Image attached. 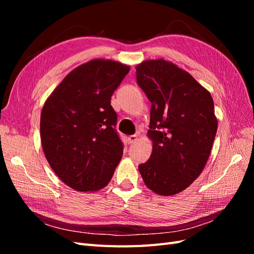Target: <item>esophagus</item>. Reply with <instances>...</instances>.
Listing matches in <instances>:
<instances>
[{
    "instance_id": "34e87169",
    "label": "esophagus",
    "mask_w": 254,
    "mask_h": 254,
    "mask_svg": "<svg viewBox=\"0 0 254 254\" xmlns=\"http://www.w3.org/2000/svg\"><path fill=\"white\" fill-rule=\"evenodd\" d=\"M137 136H139L137 134L129 135V136H128V143H129V144H133V143L137 140Z\"/></svg>"
}]
</instances>
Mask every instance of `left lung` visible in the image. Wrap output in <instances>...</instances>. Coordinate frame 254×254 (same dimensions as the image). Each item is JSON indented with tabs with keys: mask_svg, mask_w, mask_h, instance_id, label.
I'll use <instances>...</instances> for the list:
<instances>
[{
	"mask_svg": "<svg viewBox=\"0 0 254 254\" xmlns=\"http://www.w3.org/2000/svg\"><path fill=\"white\" fill-rule=\"evenodd\" d=\"M136 83L151 103L149 160L144 183L163 196L180 193L201 174L217 131L213 98L187 71L164 59L136 66Z\"/></svg>",
	"mask_w": 254,
	"mask_h": 254,
	"instance_id": "8db88e82",
	"label": "left lung"
}]
</instances>
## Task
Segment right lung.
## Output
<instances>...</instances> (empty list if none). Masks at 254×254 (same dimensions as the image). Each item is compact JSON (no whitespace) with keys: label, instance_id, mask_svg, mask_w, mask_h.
<instances>
[{"label":"right lung","instance_id":"add662e5","mask_svg":"<svg viewBox=\"0 0 254 254\" xmlns=\"http://www.w3.org/2000/svg\"><path fill=\"white\" fill-rule=\"evenodd\" d=\"M129 66L95 59L68 73L45 102L41 144L52 170L78 191L105 188L123 156L113 92Z\"/></svg>","mask_w":254,"mask_h":254}]
</instances>
